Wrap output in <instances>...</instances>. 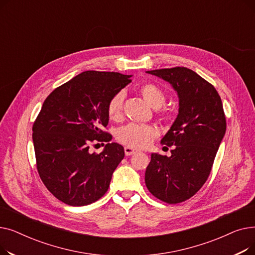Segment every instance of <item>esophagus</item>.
Returning <instances> with one entry per match:
<instances>
[{"label":"esophagus","instance_id":"esophagus-1","mask_svg":"<svg viewBox=\"0 0 255 255\" xmlns=\"http://www.w3.org/2000/svg\"><path fill=\"white\" fill-rule=\"evenodd\" d=\"M125 154H126V156H130V155H133V154H135V153H137V151L136 150H134L133 148H130V146H125Z\"/></svg>","mask_w":255,"mask_h":255}]
</instances>
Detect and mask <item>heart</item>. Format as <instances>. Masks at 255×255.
<instances>
[{"label":"heart","instance_id":"heart-1","mask_svg":"<svg viewBox=\"0 0 255 255\" xmlns=\"http://www.w3.org/2000/svg\"><path fill=\"white\" fill-rule=\"evenodd\" d=\"M139 92L143 99L155 110L162 107L165 103L164 92L154 84H143L139 88ZM124 98L125 93L119 91L110 99L107 103V115L111 120L119 121L122 118ZM157 135L158 131L154 126L129 123L118 130L117 139L130 148L143 149L149 146Z\"/></svg>","mask_w":255,"mask_h":255}]
</instances>
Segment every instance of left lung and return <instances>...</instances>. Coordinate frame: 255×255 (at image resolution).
I'll use <instances>...</instances> for the list:
<instances>
[{
	"mask_svg": "<svg viewBox=\"0 0 255 255\" xmlns=\"http://www.w3.org/2000/svg\"><path fill=\"white\" fill-rule=\"evenodd\" d=\"M169 83L178 94L179 114L161 143L171 156L152 153L146 188L158 199L179 204L206 183L225 134L226 121L218 92L191 69L175 67L146 71Z\"/></svg>",
	"mask_w": 255,
	"mask_h": 255,
	"instance_id": "1",
	"label": "left lung"
}]
</instances>
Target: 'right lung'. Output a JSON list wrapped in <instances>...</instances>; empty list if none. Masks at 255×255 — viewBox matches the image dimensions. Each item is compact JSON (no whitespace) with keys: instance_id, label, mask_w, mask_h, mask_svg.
Listing matches in <instances>:
<instances>
[{"instance_id":"right-lung-1","label":"right lung","mask_w":255,"mask_h":255,"mask_svg":"<svg viewBox=\"0 0 255 255\" xmlns=\"http://www.w3.org/2000/svg\"><path fill=\"white\" fill-rule=\"evenodd\" d=\"M130 77L85 71L53 90L43 102L33 125L37 169L48 191L64 204L87 206L109 189L125 152L103 131L110 120L107 103L131 83ZM92 142L108 143L96 154L89 152Z\"/></svg>"}]
</instances>
